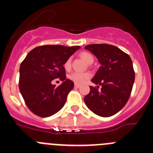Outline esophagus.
<instances>
[{"mask_svg":"<svg viewBox=\"0 0 153 153\" xmlns=\"http://www.w3.org/2000/svg\"><path fill=\"white\" fill-rule=\"evenodd\" d=\"M79 86H80V85H79V84H75V85H74V87H75V88H79Z\"/></svg>","mask_w":153,"mask_h":153,"instance_id":"esophagus-1","label":"esophagus"}]
</instances>
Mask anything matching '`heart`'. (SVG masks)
<instances>
[{
    "mask_svg": "<svg viewBox=\"0 0 153 153\" xmlns=\"http://www.w3.org/2000/svg\"><path fill=\"white\" fill-rule=\"evenodd\" d=\"M80 56L83 60H84L86 63H89V64H91L93 62V55L90 54V53L88 52H82L79 54ZM64 68L67 70H69L71 67V60L70 59H68L67 61L64 63ZM90 76V74L88 73H82V72H74L69 76V78H70L73 82H74L76 84H81L83 83L85 80H86L87 79H89Z\"/></svg>",
    "mask_w": 153,
    "mask_h": 153,
    "instance_id": "obj_1",
    "label": "heart"
}]
</instances>
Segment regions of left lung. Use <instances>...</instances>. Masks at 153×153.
<instances>
[{
    "instance_id": "obj_1",
    "label": "left lung",
    "mask_w": 153,
    "mask_h": 153,
    "mask_svg": "<svg viewBox=\"0 0 153 153\" xmlns=\"http://www.w3.org/2000/svg\"><path fill=\"white\" fill-rule=\"evenodd\" d=\"M85 49L95 55L101 66L91 80L98 86H90L84 102L95 114L111 117L124 107L130 97L135 80L132 61L127 53L109 44H90Z\"/></svg>"
}]
</instances>
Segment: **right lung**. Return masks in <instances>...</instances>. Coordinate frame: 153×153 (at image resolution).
Listing matches in <instances>:
<instances>
[{
    "label": "right lung",
    "instance_id": "add662e5",
    "mask_svg": "<svg viewBox=\"0 0 153 153\" xmlns=\"http://www.w3.org/2000/svg\"><path fill=\"white\" fill-rule=\"evenodd\" d=\"M80 47L45 45L35 47L20 67L19 89L29 109L40 117L55 114L64 106L74 83L66 79L64 63ZM59 78L56 88L51 82Z\"/></svg>",
    "mask_w": 153,
    "mask_h": 153
}]
</instances>
